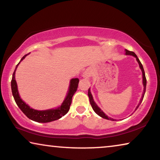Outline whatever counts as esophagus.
Here are the masks:
<instances>
[{
	"instance_id": "1",
	"label": "esophagus",
	"mask_w": 160,
	"mask_h": 160,
	"mask_svg": "<svg viewBox=\"0 0 160 160\" xmlns=\"http://www.w3.org/2000/svg\"><path fill=\"white\" fill-rule=\"evenodd\" d=\"M90 76H91V73L88 70H87L85 72H83L82 77L84 78H90Z\"/></svg>"
}]
</instances>
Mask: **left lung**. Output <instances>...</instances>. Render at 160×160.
<instances>
[{"instance_id":"left-lung-1","label":"left lung","mask_w":160,"mask_h":160,"mask_svg":"<svg viewBox=\"0 0 160 160\" xmlns=\"http://www.w3.org/2000/svg\"><path fill=\"white\" fill-rule=\"evenodd\" d=\"M126 55H131V56H134V57L136 58V60L138 61V63H139V66L140 68V69H141L142 70V83H143V86H144V90H143V93H142V97L141 99H140V103L138 104V105L137 107H136V109L138 108V107L140 106V104H141V102L142 101L143 99V97H144V95H145V90H146V84H147V80H146V78H145V71H144V69H143V67H142V63H140V61L139 60V58L137 57L136 54H135L134 52H132V51H130L126 49ZM88 96H89V98H90V104L92 107L93 110L94 111V112H95L97 114H98L99 116H101V117H102L103 118H106V119H108V120H112V121H114V119L113 118H109L108 117V116H107L105 113L102 112V111L101 110V109L97 106V104L95 102H94V99H93V97H92V94L90 92V88H89L88 90Z\"/></svg>"}]
</instances>
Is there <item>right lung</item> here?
<instances>
[{"label":"right lung","mask_w":160,"mask_h":160,"mask_svg":"<svg viewBox=\"0 0 160 160\" xmlns=\"http://www.w3.org/2000/svg\"><path fill=\"white\" fill-rule=\"evenodd\" d=\"M29 53L26 54L21 58L20 61L19 63L16 66L15 69L14 70V72L12 74V78L11 80V89H12V93L14 99L17 104L19 108L21 109L25 114L28 116V117L31 119L32 121H36V122L39 123H48L51 122V121H53L58 119L61 118L62 116L66 115V113L68 112L70 109V106L72 102V97L73 96L75 92L77 91L78 83H79V79L78 78H72L70 80V86L69 90L68 92V94L65 98L64 101L62 103L61 107H59L56 109H51L44 111H38L32 109L30 107L28 106L25 102H23L22 99L20 98V94L18 92V85L17 82L15 80V71L16 69L20 64V62L25 58Z\"/></svg>","instance_id":"right-lung-1"}]
</instances>
